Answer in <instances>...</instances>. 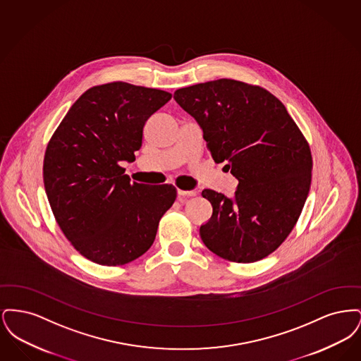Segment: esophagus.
Returning a JSON list of instances; mask_svg holds the SVG:
<instances>
[{
	"mask_svg": "<svg viewBox=\"0 0 361 361\" xmlns=\"http://www.w3.org/2000/svg\"><path fill=\"white\" fill-rule=\"evenodd\" d=\"M177 195L178 197H189V196H195L196 192L195 190H183V189H177Z\"/></svg>",
	"mask_w": 361,
	"mask_h": 361,
	"instance_id": "esophagus-1",
	"label": "esophagus"
}]
</instances>
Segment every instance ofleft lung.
Wrapping results in <instances>:
<instances>
[{
    "instance_id": "1",
    "label": "left lung",
    "mask_w": 361,
    "mask_h": 361,
    "mask_svg": "<svg viewBox=\"0 0 361 361\" xmlns=\"http://www.w3.org/2000/svg\"><path fill=\"white\" fill-rule=\"evenodd\" d=\"M174 100L197 121L211 157L238 180L233 197L202 196L212 216L200 226L207 247L234 262H255L284 242L309 195V143L272 93L235 80L181 87Z\"/></svg>"
}]
</instances>
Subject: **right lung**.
<instances>
[{"label":"right lung","mask_w":361,"mask_h":361,"mask_svg":"<svg viewBox=\"0 0 361 361\" xmlns=\"http://www.w3.org/2000/svg\"><path fill=\"white\" fill-rule=\"evenodd\" d=\"M172 99L159 89L111 82L71 105L47 146L43 180L54 216L84 257L123 265L153 245L177 192L131 183L121 162L135 161L146 121Z\"/></svg>","instance_id":"add662e5"}]
</instances>
